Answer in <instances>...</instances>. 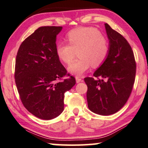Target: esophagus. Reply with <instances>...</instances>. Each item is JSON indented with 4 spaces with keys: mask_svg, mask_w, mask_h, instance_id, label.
Returning <instances> with one entry per match:
<instances>
[{
    "mask_svg": "<svg viewBox=\"0 0 148 148\" xmlns=\"http://www.w3.org/2000/svg\"><path fill=\"white\" fill-rule=\"evenodd\" d=\"M75 79H76V82H77V83H79V82H81L83 81V80H82V79L80 78V77H76Z\"/></svg>",
    "mask_w": 148,
    "mask_h": 148,
    "instance_id": "esophagus-1",
    "label": "esophagus"
}]
</instances>
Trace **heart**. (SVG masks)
Listing matches in <instances>:
<instances>
[{
	"label": "heart",
	"instance_id": "b5f03b06",
	"mask_svg": "<svg viewBox=\"0 0 148 148\" xmlns=\"http://www.w3.org/2000/svg\"><path fill=\"white\" fill-rule=\"evenodd\" d=\"M69 44L56 45V53L67 64H71L78 51L79 59L70 65L68 71L75 75L82 76L91 66L97 68L102 65L109 54V43L106 37L92 27H80L67 34Z\"/></svg>",
	"mask_w": 148,
	"mask_h": 148
}]
</instances>
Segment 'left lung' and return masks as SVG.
Returning a JSON list of instances; mask_svg holds the SVG:
<instances>
[{"label": "left lung", "mask_w": 148, "mask_h": 148, "mask_svg": "<svg viewBox=\"0 0 148 148\" xmlns=\"http://www.w3.org/2000/svg\"><path fill=\"white\" fill-rule=\"evenodd\" d=\"M105 26L109 41L108 56L94 73V77H86L84 81L88 86V108L95 114L109 116L118 112L129 98L135 82L136 62L125 38L109 24Z\"/></svg>", "instance_id": "8db88e82"}]
</instances>
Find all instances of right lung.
Segmentation results:
<instances>
[{
    "label": "right lung",
    "instance_id": "add662e5",
    "mask_svg": "<svg viewBox=\"0 0 148 148\" xmlns=\"http://www.w3.org/2000/svg\"><path fill=\"white\" fill-rule=\"evenodd\" d=\"M62 28H39L22 42L16 56L15 79L21 101L28 112L43 120L63 112L64 93L76 83L72 76L57 82L67 74L56 50Z\"/></svg>",
    "mask_w": 148,
    "mask_h": 148
}]
</instances>
